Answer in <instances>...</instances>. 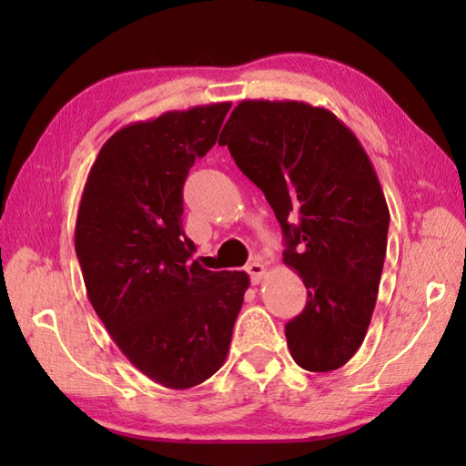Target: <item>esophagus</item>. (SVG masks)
Instances as JSON below:
<instances>
[{"mask_svg":"<svg viewBox=\"0 0 466 466\" xmlns=\"http://www.w3.org/2000/svg\"><path fill=\"white\" fill-rule=\"evenodd\" d=\"M247 273L250 275V281L257 286V283L265 278V265L258 263V261H252V263L247 267Z\"/></svg>","mask_w":466,"mask_h":466,"instance_id":"34e87169","label":"esophagus"}]
</instances>
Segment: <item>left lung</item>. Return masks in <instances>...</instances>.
<instances>
[{"label":"left lung","instance_id":"left-lung-1","mask_svg":"<svg viewBox=\"0 0 466 466\" xmlns=\"http://www.w3.org/2000/svg\"><path fill=\"white\" fill-rule=\"evenodd\" d=\"M218 144L265 193L283 263L309 289L286 325L291 358L309 372L341 368L366 337L386 255L390 214L372 162L330 110L298 100H242Z\"/></svg>","mask_w":466,"mask_h":466}]
</instances>
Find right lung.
I'll list each match as a JSON object with an SVG mask.
<instances>
[{"mask_svg":"<svg viewBox=\"0 0 466 466\" xmlns=\"http://www.w3.org/2000/svg\"><path fill=\"white\" fill-rule=\"evenodd\" d=\"M230 102L168 110L100 147L76 222V255L102 325L139 372L191 389L228 356L248 275L193 261L183 185L214 147Z\"/></svg>","mask_w":466,"mask_h":466,"instance_id":"obj_1","label":"right lung"}]
</instances>
